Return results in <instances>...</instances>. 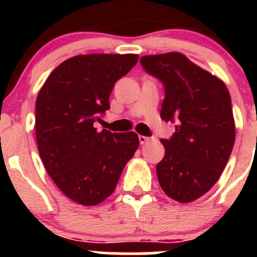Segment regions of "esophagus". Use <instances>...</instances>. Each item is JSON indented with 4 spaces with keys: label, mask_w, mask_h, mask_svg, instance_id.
I'll list each match as a JSON object with an SVG mask.
<instances>
[{
    "label": "esophagus",
    "mask_w": 257,
    "mask_h": 257,
    "mask_svg": "<svg viewBox=\"0 0 257 257\" xmlns=\"http://www.w3.org/2000/svg\"><path fill=\"white\" fill-rule=\"evenodd\" d=\"M149 140H151V138H148V136L139 135V142H140V144H145V143H148Z\"/></svg>",
    "instance_id": "esophagus-1"
}]
</instances>
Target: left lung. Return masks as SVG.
<instances>
[{
	"mask_svg": "<svg viewBox=\"0 0 257 257\" xmlns=\"http://www.w3.org/2000/svg\"><path fill=\"white\" fill-rule=\"evenodd\" d=\"M145 72L165 86L161 118L176 121L165 157L157 165L163 192L180 203L207 193L225 169L235 139L230 95L225 83L180 52L140 59Z\"/></svg>",
	"mask_w": 257,
	"mask_h": 257,
	"instance_id": "obj_1",
	"label": "left lung"
}]
</instances>
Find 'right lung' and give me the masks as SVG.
<instances>
[{
  "instance_id": "add662e5",
  "label": "right lung",
  "mask_w": 257,
  "mask_h": 257,
  "mask_svg": "<svg viewBox=\"0 0 257 257\" xmlns=\"http://www.w3.org/2000/svg\"><path fill=\"white\" fill-rule=\"evenodd\" d=\"M136 54H90L52 70L36 100V139L45 169L73 202L95 206L115 189L139 147L134 131L95 128L109 109L118 79L138 63Z\"/></svg>"
}]
</instances>
